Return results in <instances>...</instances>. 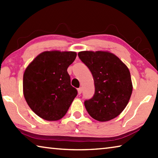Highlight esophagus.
<instances>
[{
	"mask_svg": "<svg viewBox=\"0 0 158 158\" xmlns=\"http://www.w3.org/2000/svg\"><path fill=\"white\" fill-rule=\"evenodd\" d=\"M77 91H78V94H79V95L81 94V92H82V89H81V87L79 88V89H77Z\"/></svg>",
	"mask_w": 158,
	"mask_h": 158,
	"instance_id": "esophagus-1",
	"label": "esophagus"
}]
</instances>
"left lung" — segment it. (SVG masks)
Listing matches in <instances>:
<instances>
[{
    "label": "left lung",
    "mask_w": 158,
    "mask_h": 158,
    "mask_svg": "<svg viewBox=\"0 0 158 158\" xmlns=\"http://www.w3.org/2000/svg\"><path fill=\"white\" fill-rule=\"evenodd\" d=\"M79 58L94 79L95 94L84 102L93 118L100 122L117 117L126 107L132 92L129 69L114 53L105 51H84Z\"/></svg>",
    "instance_id": "8db88e82"
}]
</instances>
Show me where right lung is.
Returning a JSON list of instances; mask_svg holds the SVG:
<instances>
[{
    "instance_id": "obj_1",
    "label": "right lung",
    "mask_w": 158,
    "mask_h": 158,
    "mask_svg": "<svg viewBox=\"0 0 158 158\" xmlns=\"http://www.w3.org/2000/svg\"><path fill=\"white\" fill-rule=\"evenodd\" d=\"M76 57L74 52L47 51L26 68L23 95L32 111L42 118L49 121L62 118L77 96L67 71Z\"/></svg>"
}]
</instances>
